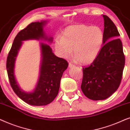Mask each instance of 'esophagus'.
<instances>
[{"label": "esophagus", "mask_w": 130, "mask_h": 130, "mask_svg": "<svg viewBox=\"0 0 130 130\" xmlns=\"http://www.w3.org/2000/svg\"><path fill=\"white\" fill-rule=\"evenodd\" d=\"M68 66H69V68H74V67H75V65H73V64L71 63H69Z\"/></svg>", "instance_id": "1"}]
</instances>
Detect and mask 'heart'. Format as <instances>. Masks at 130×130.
<instances>
[{"label":"heart","mask_w":130,"mask_h":130,"mask_svg":"<svg viewBox=\"0 0 130 130\" xmlns=\"http://www.w3.org/2000/svg\"><path fill=\"white\" fill-rule=\"evenodd\" d=\"M104 34L98 26L84 24L71 25L66 28L62 39L55 43L56 51L62 58H68L74 54L83 64L92 62L98 56L102 46Z\"/></svg>","instance_id":"heart-1"}]
</instances>
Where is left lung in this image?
Here are the masks:
<instances>
[{
	"instance_id": "left-lung-1",
	"label": "left lung",
	"mask_w": 130,
	"mask_h": 130,
	"mask_svg": "<svg viewBox=\"0 0 130 130\" xmlns=\"http://www.w3.org/2000/svg\"><path fill=\"white\" fill-rule=\"evenodd\" d=\"M104 18L103 46L96 59L83 68L81 88L90 99L101 100L108 98L120 85L125 65V56L117 28L106 15Z\"/></svg>"
}]
</instances>
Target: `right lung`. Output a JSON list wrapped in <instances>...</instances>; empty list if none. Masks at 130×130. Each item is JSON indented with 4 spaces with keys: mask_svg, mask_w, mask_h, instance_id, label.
<instances>
[{
    "mask_svg": "<svg viewBox=\"0 0 130 130\" xmlns=\"http://www.w3.org/2000/svg\"><path fill=\"white\" fill-rule=\"evenodd\" d=\"M47 21L32 22L20 31L13 40L6 61V68L10 84L13 90L21 99L32 106H44L51 103L58 94L60 81L63 72L68 68V62L55 56L49 44L40 42L41 60L38 81L31 91L20 88L15 75V64L23 41L36 40L52 43L53 37L44 32Z\"/></svg>",
    "mask_w": 130,
    "mask_h": 130,
    "instance_id": "1",
    "label": "right lung"
}]
</instances>
